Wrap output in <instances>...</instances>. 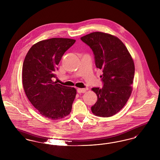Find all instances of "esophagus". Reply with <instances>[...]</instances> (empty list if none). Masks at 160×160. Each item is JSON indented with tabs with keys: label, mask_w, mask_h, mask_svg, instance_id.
Listing matches in <instances>:
<instances>
[{
	"label": "esophagus",
	"mask_w": 160,
	"mask_h": 160,
	"mask_svg": "<svg viewBox=\"0 0 160 160\" xmlns=\"http://www.w3.org/2000/svg\"><path fill=\"white\" fill-rule=\"evenodd\" d=\"M87 91V88H77V92L78 93H85Z\"/></svg>",
	"instance_id": "34e87169"
}]
</instances>
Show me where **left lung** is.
Masks as SVG:
<instances>
[{"mask_svg": "<svg viewBox=\"0 0 160 160\" xmlns=\"http://www.w3.org/2000/svg\"><path fill=\"white\" fill-rule=\"evenodd\" d=\"M81 40L91 48L95 65L103 72L100 75L102 88L92 89L97 95L92 112L98 117H112L122 109L131 95L135 75L133 60L124 43L112 35L95 32Z\"/></svg>", "mask_w": 160, "mask_h": 160, "instance_id": "obj_1", "label": "left lung"}]
</instances>
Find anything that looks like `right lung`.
<instances>
[{
	"label": "right lung",
	"mask_w": 160,
	"mask_h": 160,
	"mask_svg": "<svg viewBox=\"0 0 160 160\" xmlns=\"http://www.w3.org/2000/svg\"><path fill=\"white\" fill-rule=\"evenodd\" d=\"M75 40L52 38L34 44L27 52L22 67V83L32 105L52 120L68 115L77 91L52 81L63 55Z\"/></svg>",
	"instance_id": "obj_1"
}]
</instances>
